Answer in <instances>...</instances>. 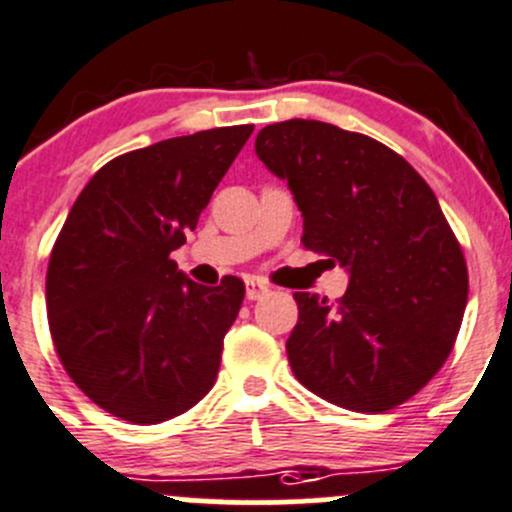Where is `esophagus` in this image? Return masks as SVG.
Instances as JSON below:
<instances>
[{"label":"esophagus","instance_id":"1","mask_svg":"<svg viewBox=\"0 0 512 512\" xmlns=\"http://www.w3.org/2000/svg\"><path fill=\"white\" fill-rule=\"evenodd\" d=\"M245 294L250 302H255V299H262L265 294H270V285H265L262 280H255V277H250V280H245Z\"/></svg>","mask_w":512,"mask_h":512}]
</instances>
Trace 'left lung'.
<instances>
[{"instance_id": "left-lung-1", "label": "left lung", "mask_w": 512, "mask_h": 512, "mask_svg": "<svg viewBox=\"0 0 512 512\" xmlns=\"http://www.w3.org/2000/svg\"><path fill=\"white\" fill-rule=\"evenodd\" d=\"M255 153L287 180L304 247L349 272L337 304L294 294V376L349 411L404 404L448 359L468 299L466 260L436 195L399 153L332 123H272Z\"/></svg>"}]
</instances>
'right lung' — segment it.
<instances>
[{"instance_id":"1","label":"right lung","mask_w":512,"mask_h":512,"mask_svg":"<svg viewBox=\"0 0 512 512\" xmlns=\"http://www.w3.org/2000/svg\"><path fill=\"white\" fill-rule=\"evenodd\" d=\"M252 128H213L113 158L61 227L46 272L51 339L66 374L108 414L160 423L213 389L245 285H198L170 252L195 230Z\"/></svg>"}]
</instances>
